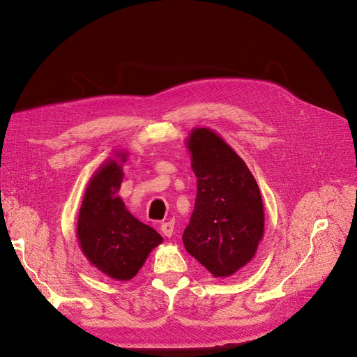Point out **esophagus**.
I'll return each instance as SVG.
<instances>
[{
    "instance_id": "34e87169",
    "label": "esophagus",
    "mask_w": 357,
    "mask_h": 357,
    "mask_svg": "<svg viewBox=\"0 0 357 357\" xmlns=\"http://www.w3.org/2000/svg\"><path fill=\"white\" fill-rule=\"evenodd\" d=\"M160 229H162L165 236H172V235H174V229H175V222L174 220H167V222L162 223Z\"/></svg>"
}]
</instances>
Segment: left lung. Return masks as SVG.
<instances>
[{"label":"left lung","instance_id":"left-lung-1","mask_svg":"<svg viewBox=\"0 0 357 357\" xmlns=\"http://www.w3.org/2000/svg\"><path fill=\"white\" fill-rule=\"evenodd\" d=\"M197 197L182 241L215 276H229L253 259L265 229L260 190L243 158L213 130L188 141Z\"/></svg>","mask_w":357,"mask_h":357}]
</instances>
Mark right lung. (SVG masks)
<instances>
[{
	"label": "right lung",
	"mask_w": 357,
	"mask_h": 357,
	"mask_svg": "<svg viewBox=\"0 0 357 357\" xmlns=\"http://www.w3.org/2000/svg\"><path fill=\"white\" fill-rule=\"evenodd\" d=\"M122 179L123 172L114 160L102 165L91 178L79 212L77 240L92 265L113 280L128 281L163 238L114 197Z\"/></svg>",
	"instance_id": "right-lung-1"
}]
</instances>
